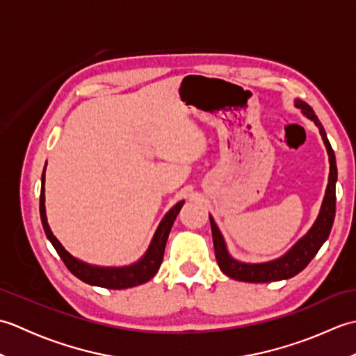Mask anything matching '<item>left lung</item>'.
Here are the masks:
<instances>
[{"label": "left lung", "mask_w": 356, "mask_h": 356, "mask_svg": "<svg viewBox=\"0 0 356 356\" xmlns=\"http://www.w3.org/2000/svg\"><path fill=\"white\" fill-rule=\"evenodd\" d=\"M293 105L297 108H300L301 113H303L307 119H311L312 122L318 127L324 147L327 149L330 171H329V182L326 188V194H324L318 217H316V220L311 226V229H309L284 255L278 257L275 260L264 261V263H245L234 259L228 251L226 241L222 236L220 229H218L217 223L214 222L213 216H209L211 232H213L214 251H216L218 268L222 269L225 275H228L234 280H238V282L269 283V282H280V280H287V278L295 277L298 272L303 270L307 264L311 263V260L316 255V252L320 251V248L329 237L332 225H334L335 202H337L335 185H337V177H338L335 153L330 147L326 131H324V128L318 120V118H316L314 110L311 108V105H307L301 99H295Z\"/></svg>", "instance_id": "obj_1"}]
</instances>
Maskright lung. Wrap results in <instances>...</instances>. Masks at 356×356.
I'll return each mask as SVG.
<instances>
[{
    "instance_id": "add662e5",
    "label": "right lung",
    "mask_w": 356,
    "mask_h": 356,
    "mask_svg": "<svg viewBox=\"0 0 356 356\" xmlns=\"http://www.w3.org/2000/svg\"><path fill=\"white\" fill-rule=\"evenodd\" d=\"M47 166V162H45ZM45 166L41 177V195H40V214L42 228L45 231V236L50 240L53 248L56 249V252L61 257L65 266L74 277H78L82 282L92 286L107 287V289H127V287H134L147 283L148 280L156 275L163 260V252L166 246V240H168L171 226L176 220L179 211L182 209L185 200L177 202L168 213L165 214L162 222L159 223L157 229L154 232L151 243L147 249V252L140 257V260L136 263L127 264V266H95V264H88L82 261L76 257H73L69 251H65V248L61 245L47 223V214H45Z\"/></svg>"
}]
</instances>
